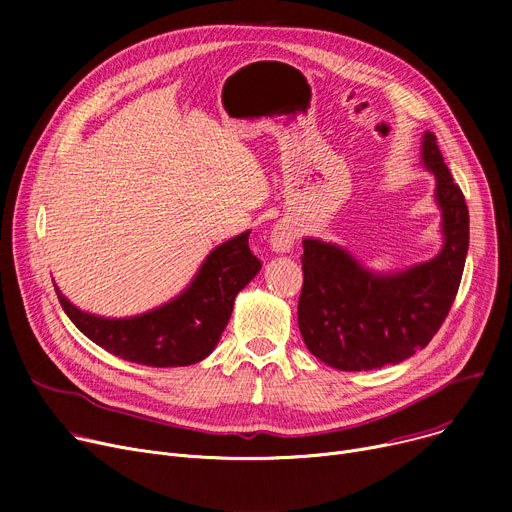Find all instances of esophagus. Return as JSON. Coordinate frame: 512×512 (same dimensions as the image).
Returning <instances> with one entry per match:
<instances>
[{
    "label": "esophagus",
    "mask_w": 512,
    "mask_h": 512,
    "mask_svg": "<svg viewBox=\"0 0 512 512\" xmlns=\"http://www.w3.org/2000/svg\"><path fill=\"white\" fill-rule=\"evenodd\" d=\"M294 238H297V228L292 222H278L270 232V247L274 253H288L294 245Z\"/></svg>",
    "instance_id": "34e87169"
}]
</instances>
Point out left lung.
Returning a JSON list of instances; mask_svg holds the SVG:
<instances>
[{
	"label": "left lung",
	"instance_id": "1",
	"mask_svg": "<svg viewBox=\"0 0 512 512\" xmlns=\"http://www.w3.org/2000/svg\"><path fill=\"white\" fill-rule=\"evenodd\" d=\"M421 164L436 178L442 211L444 242L434 259L378 274L336 242L303 240L299 328L321 363L340 371L396 365L425 348L446 319L469 249V209L429 130Z\"/></svg>",
	"mask_w": 512,
	"mask_h": 512
}]
</instances>
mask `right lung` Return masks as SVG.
<instances>
[{"instance_id": "obj_1", "label": "right lung", "mask_w": 512, "mask_h": 512, "mask_svg": "<svg viewBox=\"0 0 512 512\" xmlns=\"http://www.w3.org/2000/svg\"><path fill=\"white\" fill-rule=\"evenodd\" d=\"M249 234L215 247L178 297L141 315L116 319L80 311L53 286L72 324L107 353L149 367L193 365L213 353L236 294L261 270L249 249Z\"/></svg>"}]
</instances>
